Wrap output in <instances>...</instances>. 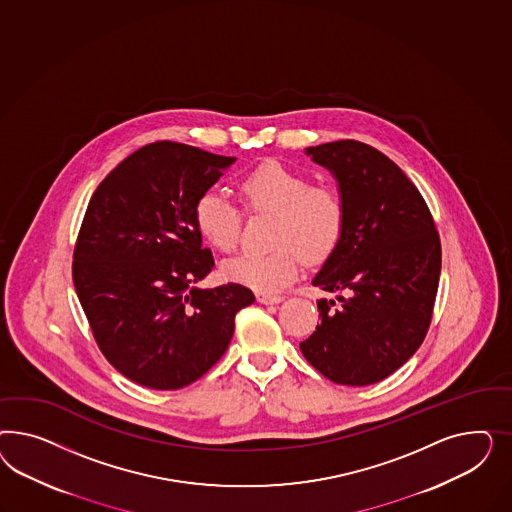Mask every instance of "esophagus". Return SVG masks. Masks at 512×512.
<instances>
[{
  "instance_id": "esophagus-1",
  "label": "esophagus",
  "mask_w": 512,
  "mask_h": 512,
  "mask_svg": "<svg viewBox=\"0 0 512 512\" xmlns=\"http://www.w3.org/2000/svg\"><path fill=\"white\" fill-rule=\"evenodd\" d=\"M257 300H259L261 304H279V302L283 300V296L268 295V293H259V295H257Z\"/></svg>"
}]
</instances>
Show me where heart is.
<instances>
[{
	"label": "heart",
	"mask_w": 512,
	"mask_h": 512,
	"mask_svg": "<svg viewBox=\"0 0 512 512\" xmlns=\"http://www.w3.org/2000/svg\"><path fill=\"white\" fill-rule=\"evenodd\" d=\"M249 216H272L266 253H242L223 264L227 278L257 291H276L296 278L302 259L325 263L347 227V206L332 184H311L304 172L279 161H264L238 182ZM244 212L229 195L204 191L195 202V225L214 248L231 253L240 242Z\"/></svg>",
	"instance_id": "b5f03b06"
}]
</instances>
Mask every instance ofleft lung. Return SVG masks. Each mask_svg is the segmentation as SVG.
<instances>
[{"label": "left lung", "mask_w": 512, "mask_h": 512, "mask_svg": "<svg viewBox=\"0 0 512 512\" xmlns=\"http://www.w3.org/2000/svg\"><path fill=\"white\" fill-rule=\"evenodd\" d=\"M308 154L334 172L347 227L313 285L349 296L319 300L315 332L300 351L326 379L364 387L415 355L432 323L441 274L434 217L402 169L370 144L336 140Z\"/></svg>", "instance_id": "obj_1"}]
</instances>
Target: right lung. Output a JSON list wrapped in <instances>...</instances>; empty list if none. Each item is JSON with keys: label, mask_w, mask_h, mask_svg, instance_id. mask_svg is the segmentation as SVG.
<instances>
[{"label": "right lung", "mask_w": 512, "mask_h": 512, "mask_svg": "<svg viewBox=\"0 0 512 512\" xmlns=\"http://www.w3.org/2000/svg\"><path fill=\"white\" fill-rule=\"evenodd\" d=\"M234 157L159 140L127 155L93 191L73 251V281L110 364L142 387L176 390L229 347L246 285L195 289L214 268L195 202Z\"/></svg>", "instance_id": "1"}]
</instances>
